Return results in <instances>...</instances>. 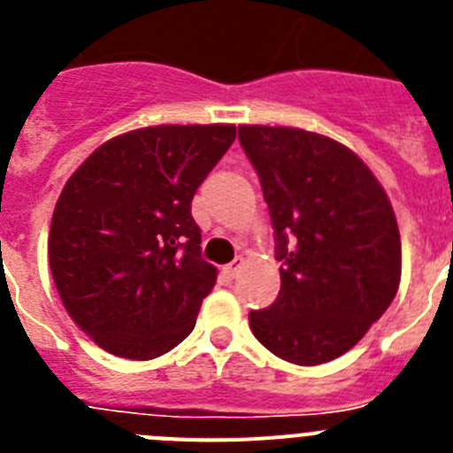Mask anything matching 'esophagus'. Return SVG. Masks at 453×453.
I'll return each mask as SVG.
<instances>
[{
    "label": "esophagus",
    "mask_w": 453,
    "mask_h": 453,
    "mask_svg": "<svg viewBox=\"0 0 453 453\" xmlns=\"http://www.w3.org/2000/svg\"><path fill=\"white\" fill-rule=\"evenodd\" d=\"M242 265H245V258L242 256H238L234 263H229V265H224V274L229 276V279H234L235 274H238L240 270H242Z\"/></svg>",
    "instance_id": "1"
}]
</instances>
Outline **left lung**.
Segmentation results:
<instances>
[{
  "instance_id": "left-lung-1",
  "label": "left lung",
  "mask_w": 453,
  "mask_h": 453,
  "mask_svg": "<svg viewBox=\"0 0 453 453\" xmlns=\"http://www.w3.org/2000/svg\"><path fill=\"white\" fill-rule=\"evenodd\" d=\"M281 261V290L251 311L256 340L295 365L329 363L367 334L397 295L402 238L370 167L342 142L292 127L240 124Z\"/></svg>"
}]
</instances>
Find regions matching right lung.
Here are the masks:
<instances>
[{
  "mask_svg": "<svg viewBox=\"0 0 453 453\" xmlns=\"http://www.w3.org/2000/svg\"><path fill=\"white\" fill-rule=\"evenodd\" d=\"M234 124H158L115 135L67 179L50 267L70 318L108 354L151 361L186 340L218 270L190 202Z\"/></svg>",
  "mask_w": 453,
  "mask_h": 453,
  "instance_id": "1",
  "label": "right lung"
}]
</instances>
